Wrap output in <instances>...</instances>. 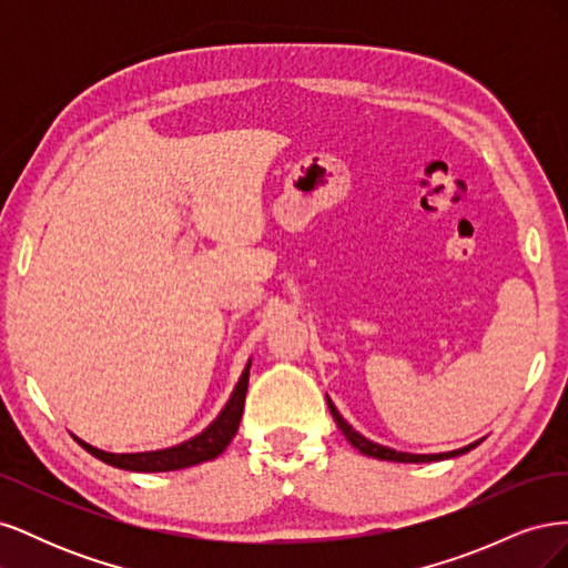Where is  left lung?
Wrapping results in <instances>:
<instances>
[{
  "mask_svg": "<svg viewBox=\"0 0 568 568\" xmlns=\"http://www.w3.org/2000/svg\"><path fill=\"white\" fill-rule=\"evenodd\" d=\"M326 405H329V412H332L334 422L338 424V428H341V432H343V436L348 438V443L353 445V448H357L359 453L367 455V457H376V459H386V462H412V464H419V462H440V459H450V457H457V455L469 453V450H474L476 445L480 443V440H476V443L467 445V448L450 450V453H438V455H412V453H400V450L386 448V445L374 443V440L365 438L363 434H357L355 428H353V426H351L346 419H343V417L338 415V409L334 407V403H332L329 398H326Z\"/></svg>",
  "mask_w": 568,
  "mask_h": 568,
  "instance_id": "8db88e82",
  "label": "left lung"
}]
</instances>
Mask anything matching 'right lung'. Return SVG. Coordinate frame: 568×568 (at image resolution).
Here are the masks:
<instances>
[{"mask_svg":"<svg viewBox=\"0 0 568 568\" xmlns=\"http://www.w3.org/2000/svg\"><path fill=\"white\" fill-rule=\"evenodd\" d=\"M248 369H251V359L246 369L239 376V382L230 395L227 405L222 407L220 415L203 428V432L194 438H189L180 445H173V448H163V450H149V453H106L99 450L94 445L80 440L73 436L84 450L94 455L97 459L111 464V467L125 469V471H175V469H186L194 467V464L215 459L222 455V450L227 448L230 440L239 432V422H242L244 415V400H246V390H248Z\"/></svg>","mask_w":568,"mask_h":568,"instance_id":"obj_1","label":"right lung"}]
</instances>
